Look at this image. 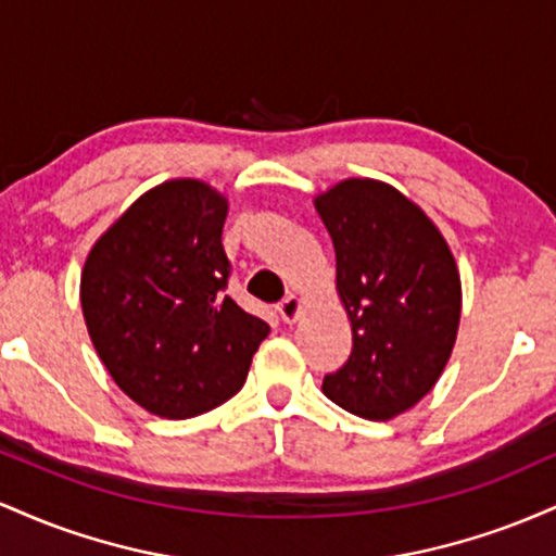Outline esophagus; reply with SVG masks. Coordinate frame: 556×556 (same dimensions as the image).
I'll return each mask as SVG.
<instances>
[{
  "instance_id": "esophagus-1",
  "label": "esophagus",
  "mask_w": 556,
  "mask_h": 556,
  "mask_svg": "<svg viewBox=\"0 0 556 556\" xmlns=\"http://www.w3.org/2000/svg\"><path fill=\"white\" fill-rule=\"evenodd\" d=\"M277 314L285 324L298 321V316L303 314V300H300L298 295H287L282 303H277Z\"/></svg>"
}]
</instances>
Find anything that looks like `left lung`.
I'll list each match as a JSON object with an SVG mask.
<instances>
[{"mask_svg": "<svg viewBox=\"0 0 556 556\" xmlns=\"http://www.w3.org/2000/svg\"><path fill=\"white\" fill-rule=\"evenodd\" d=\"M316 212L334 242L337 292L353 327V353L324 376V394L353 416L394 418L431 392L455 348V256L429 216L387 182H337Z\"/></svg>", "mask_w": 556, "mask_h": 556, "instance_id": "8db88e82", "label": "left lung"}]
</instances>
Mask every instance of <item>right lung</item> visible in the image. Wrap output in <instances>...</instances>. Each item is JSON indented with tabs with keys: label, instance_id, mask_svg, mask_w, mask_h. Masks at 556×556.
Listing matches in <instances>:
<instances>
[{
	"label": "right lung",
	"instance_id": "right-lung-1",
	"mask_svg": "<svg viewBox=\"0 0 556 556\" xmlns=\"http://www.w3.org/2000/svg\"><path fill=\"white\" fill-rule=\"evenodd\" d=\"M227 198L151 188L96 240L80 277L88 334L117 387L162 418L214 410L245 384L269 324L227 295Z\"/></svg>",
	"mask_w": 556,
	"mask_h": 556
}]
</instances>
